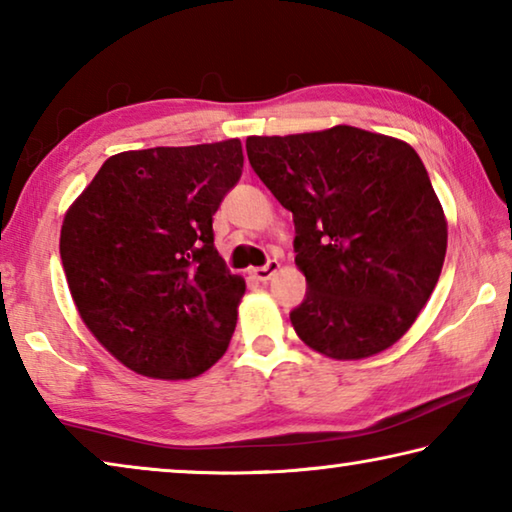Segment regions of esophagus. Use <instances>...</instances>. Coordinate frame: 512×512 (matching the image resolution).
I'll return each instance as SVG.
<instances>
[{"mask_svg": "<svg viewBox=\"0 0 512 512\" xmlns=\"http://www.w3.org/2000/svg\"><path fill=\"white\" fill-rule=\"evenodd\" d=\"M277 268H280V262H277V259H268L264 266L250 268V275H253L259 282H268L277 273Z\"/></svg>", "mask_w": 512, "mask_h": 512, "instance_id": "1", "label": "esophagus"}]
</instances>
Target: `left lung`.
Segmentation results:
<instances>
[{"label": "left lung", "mask_w": 512, "mask_h": 512, "mask_svg": "<svg viewBox=\"0 0 512 512\" xmlns=\"http://www.w3.org/2000/svg\"><path fill=\"white\" fill-rule=\"evenodd\" d=\"M250 167L296 225L307 277L291 325L332 359L391 348L427 305L447 250V221L420 155L395 137L334 126L248 137Z\"/></svg>", "instance_id": "8db88e82"}]
</instances>
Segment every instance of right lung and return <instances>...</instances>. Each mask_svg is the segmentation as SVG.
<instances>
[{
    "label": "right lung",
    "instance_id": "right-lung-1",
    "mask_svg": "<svg viewBox=\"0 0 512 512\" xmlns=\"http://www.w3.org/2000/svg\"><path fill=\"white\" fill-rule=\"evenodd\" d=\"M241 169L239 140L124 151L67 210L60 259L69 291L126 368L192 379L228 350L246 282L214 248L212 216Z\"/></svg>",
    "mask_w": 512,
    "mask_h": 512
}]
</instances>
